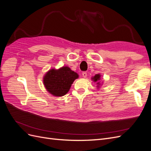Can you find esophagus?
Instances as JSON below:
<instances>
[{
  "label": "esophagus",
  "instance_id": "esophagus-1",
  "mask_svg": "<svg viewBox=\"0 0 151 151\" xmlns=\"http://www.w3.org/2000/svg\"><path fill=\"white\" fill-rule=\"evenodd\" d=\"M82 76H83V77L86 78V77L87 76V73H86V71L83 72V73H82Z\"/></svg>",
  "mask_w": 151,
  "mask_h": 151
}]
</instances>
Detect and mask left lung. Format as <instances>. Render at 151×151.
Returning <instances> with one entry per match:
<instances>
[{
	"label": "left lung",
	"mask_w": 151,
	"mask_h": 151,
	"mask_svg": "<svg viewBox=\"0 0 151 151\" xmlns=\"http://www.w3.org/2000/svg\"><path fill=\"white\" fill-rule=\"evenodd\" d=\"M100 76H101V75H100V74H96V75H95L93 77H92V80H93V81H95V82H96L97 83V85H98V88L99 87V86H100Z\"/></svg>",
	"instance_id": "left-lung-1"
}]
</instances>
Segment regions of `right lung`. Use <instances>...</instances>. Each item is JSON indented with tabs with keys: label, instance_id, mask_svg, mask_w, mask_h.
Returning <instances> with one entry per match:
<instances>
[{
	"label": "right lung",
	"instance_id": "right-lung-1",
	"mask_svg": "<svg viewBox=\"0 0 151 151\" xmlns=\"http://www.w3.org/2000/svg\"><path fill=\"white\" fill-rule=\"evenodd\" d=\"M78 75L69 67L63 66L60 69H51L43 77V83L46 90L55 96L66 95Z\"/></svg>",
	"mask_w": 151,
	"mask_h": 151
}]
</instances>
